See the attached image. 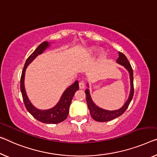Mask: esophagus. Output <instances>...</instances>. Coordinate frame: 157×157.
Masks as SVG:
<instances>
[{"label":"esophagus","mask_w":157,"mask_h":157,"mask_svg":"<svg viewBox=\"0 0 157 157\" xmlns=\"http://www.w3.org/2000/svg\"><path fill=\"white\" fill-rule=\"evenodd\" d=\"M79 88H80V89H83L85 88V83H84L83 81L79 82Z\"/></svg>","instance_id":"1"}]
</instances>
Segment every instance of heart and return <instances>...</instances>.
Wrapping results in <instances>:
<instances>
[{"mask_svg":"<svg viewBox=\"0 0 157 157\" xmlns=\"http://www.w3.org/2000/svg\"><path fill=\"white\" fill-rule=\"evenodd\" d=\"M93 50H94V49H93V48H91V49H90V50H89V52H93Z\"/></svg>","mask_w":157,"mask_h":157,"instance_id":"1","label":"heart"}]
</instances>
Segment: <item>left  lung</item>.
<instances>
[{"mask_svg": "<svg viewBox=\"0 0 157 157\" xmlns=\"http://www.w3.org/2000/svg\"><path fill=\"white\" fill-rule=\"evenodd\" d=\"M119 57L117 59V62L120 64L124 66L128 71L130 74V79H131V93H130L129 98L126 101V102L125 103V105L119 109L114 110V111H108L105 110L101 108L98 107V106H96L95 104L93 103L92 99L90 98V93H89L88 89L86 90V102L88 104V109L90 110V113L91 117H92L94 120L97 121L99 122H106L109 121L113 120L116 119V118L120 117L121 115H122L124 113L126 112L127 108L128 107V106L131 103L132 97L134 95V86H133V71H132V67L128 60L127 57L124 54H123L122 52H119Z\"/></svg>", "mask_w": 157, "mask_h": 157, "instance_id": "obj_1", "label": "left lung"}]
</instances>
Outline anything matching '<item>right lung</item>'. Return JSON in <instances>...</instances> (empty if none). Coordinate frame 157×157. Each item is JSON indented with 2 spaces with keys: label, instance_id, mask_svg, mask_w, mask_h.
Masks as SVG:
<instances>
[{
  "label": "right lung",
  "instance_id": "add662e5",
  "mask_svg": "<svg viewBox=\"0 0 157 157\" xmlns=\"http://www.w3.org/2000/svg\"><path fill=\"white\" fill-rule=\"evenodd\" d=\"M48 46H49L48 42L45 41L42 43L41 44L38 45L36 49L34 50V52L26 59L22 72H21L20 78V90L26 109L36 119L42 123H45V124H56L61 123L67 119V116L69 114V107H70L72 98H73L74 94L79 88L78 81H76L75 83L72 84L64 91L59 102L57 103V105L55 107L48 110H39L33 107L32 104L29 100L27 95L26 94L25 85H24L26 67L34 59L37 55L41 54L43 50Z\"/></svg>",
  "mask_w": 157,
  "mask_h": 157
}]
</instances>
